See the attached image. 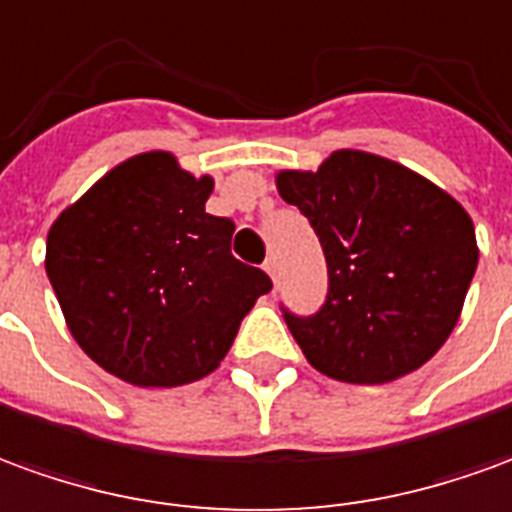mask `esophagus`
I'll use <instances>...</instances> for the list:
<instances>
[{
    "label": "esophagus",
    "instance_id": "1",
    "mask_svg": "<svg viewBox=\"0 0 512 512\" xmlns=\"http://www.w3.org/2000/svg\"><path fill=\"white\" fill-rule=\"evenodd\" d=\"M264 270H267V275H270L273 281H278V262H275V256H270V259L264 262Z\"/></svg>",
    "mask_w": 512,
    "mask_h": 512
}]
</instances>
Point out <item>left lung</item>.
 Here are the masks:
<instances>
[{"mask_svg":"<svg viewBox=\"0 0 512 512\" xmlns=\"http://www.w3.org/2000/svg\"><path fill=\"white\" fill-rule=\"evenodd\" d=\"M278 192L308 217L328 264L320 311L281 306L308 364L342 383H389L438 353L477 270L466 209L391 159L336 151Z\"/></svg>","mask_w":512,"mask_h":512,"instance_id":"8db88e82","label":"left lung"}]
</instances>
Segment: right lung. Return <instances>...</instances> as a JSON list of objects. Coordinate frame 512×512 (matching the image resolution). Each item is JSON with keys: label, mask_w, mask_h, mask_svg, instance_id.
<instances>
[{"label": "right lung", "mask_w": 512, "mask_h": 512, "mask_svg": "<svg viewBox=\"0 0 512 512\" xmlns=\"http://www.w3.org/2000/svg\"><path fill=\"white\" fill-rule=\"evenodd\" d=\"M212 179L165 151L121 162L54 220L46 275L76 344L134 386H184L234 344L270 275L234 259Z\"/></svg>", "instance_id": "1"}]
</instances>
